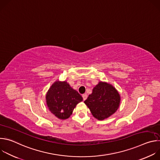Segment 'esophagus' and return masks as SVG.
<instances>
[{
  "label": "esophagus",
  "mask_w": 160,
  "mask_h": 160,
  "mask_svg": "<svg viewBox=\"0 0 160 160\" xmlns=\"http://www.w3.org/2000/svg\"><path fill=\"white\" fill-rule=\"evenodd\" d=\"M82 98H83V99L85 101L87 98V94H83L82 95Z\"/></svg>",
  "instance_id": "obj_1"
}]
</instances>
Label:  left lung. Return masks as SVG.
I'll return each instance as SVG.
<instances>
[{
  "label": "left lung",
  "mask_w": 160,
  "mask_h": 160,
  "mask_svg": "<svg viewBox=\"0 0 160 160\" xmlns=\"http://www.w3.org/2000/svg\"><path fill=\"white\" fill-rule=\"evenodd\" d=\"M120 101V95L115 87L109 83L101 81L94 87L92 94L84 103L94 118L103 120L117 111Z\"/></svg>",
  "instance_id": "1"
}]
</instances>
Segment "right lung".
<instances>
[{"label": "right lung", "mask_w": 160, "mask_h": 160, "mask_svg": "<svg viewBox=\"0 0 160 160\" xmlns=\"http://www.w3.org/2000/svg\"><path fill=\"white\" fill-rule=\"evenodd\" d=\"M49 111L60 120H66L83 98L66 81L56 80L48 90L45 96Z\"/></svg>", "instance_id": "1"}]
</instances>
